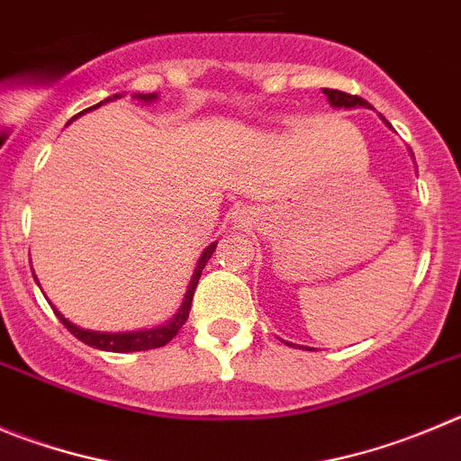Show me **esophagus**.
I'll list each match as a JSON object with an SVG mask.
<instances>
[{"label":"esophagus","mask_w":461,"mask_h":461,"mask_svg":"<svg viewBox=\"0 0 461 461\" xmlns=\"http://www.w3.org/2000/svg\"><path fill=\"white\" fill-rule=\"evenodd\" d=\"M234 222H239V227L248 225V222H250V218H248V211H236V221Z\"/></svg>","instance_id":"34e87169"}]
</instances>
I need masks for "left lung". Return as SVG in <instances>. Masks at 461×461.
I'll return each mask as SVG.
<instances>
[{
    "instance_id": "left-lung-1",
    "label": "left lung",
    "mask_w": 461,
    "mask_h": 461,
    "mask_svg": "<svg viewBox=\"0 0 461 461\" xmlns=\"http://www.w3.org/2000/svg\"><path fill=\"white\" fill-rule=\"evenodd\" d=\"M322 93L328 95V102L334 106V109H371V104H368L366 100L357 97V95H348V93H341V90H332V88H322ZM386 127H391V124L386 122ZM289 346H294V343H289Z\"/></svg>"
}]
</instances>
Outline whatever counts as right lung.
<instances>
[{"label":"right lung","mask_w":461,"mask_h":461,"mask_svg":"<svg viewBox=\"0 0 461 461\" xmlns=\"http://www.w3.org/2000/svg\"><path fill=\"white\" fill-rule=\"evenodd\" d=\"M118 97H122V95H113V97H106L104 102L118 100ZM133 100L149 104V102L158 100V95L157 93L133 95ZM104 102L90 106V109H86V111L97 109V106H102ZM86 111L77 113L72 120H77L79 115H84ZM72 120H70V122H72ZM216 245H218V240H216V243H211L209 248L202 252L200 261H197V266H195V273H193L191 282H188V289H186V295H184V300H182V307L177 309V313H175V316H172L167 322H163V325H157V328L136 330V332H95V330H84V328H79V325H75L72 321H68V318L63 316V313L54 307V304H51V309H54L56 318H59V321H61L63 325H66V328L70 330V332L75 334L77 339H79V341H84L86 346H90V348H97V350L139 352V350H154V348H161V346H166L167 341H172V339L177 337L179 330L184 328V322H186V318H188V312H191L193 294H195V286H197V282H200V275H202V270H204L206 261L211 259V255L216 252ZM36 282H38V279H36Z\"/></svg>","instance_id":"add662e5"}]
</instances>
